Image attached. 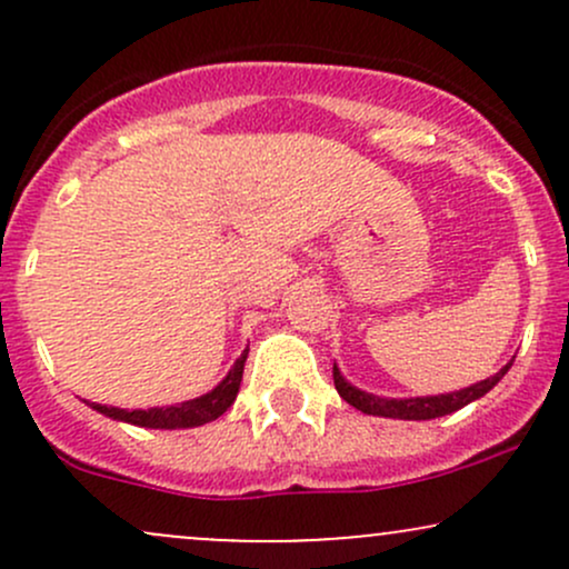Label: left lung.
I'll return each mask as SVG.
<instances>
[{
    "instance_id": "left-lung-1",
    "label": "left lung",
    "mask_w": 569,
    "mask_h": 569,
    "mask_svg": "<svg viewBox=\"0 0 569 569\" xmlns=\"http://www.w3.org/2000/svg\"><path fill=\"white\" fill-rule=\"evenodd\" d=\"M511 363H508V367H502L498 375L489 377V380L476 382V385H471V388L457 390V393H447V396H428V398H380V396H371V393H363V390L352 388L350 382H345V377L339 375L337 367H335V388H337V393L350 403V407L363 411V415L393 417V420H436V417L452 415V411L462 409L466 403H471V401H476V398L489 393V390H492L495 385H498L502 377H506V371L511 369Z\"/></svg>"
}]
</instances>
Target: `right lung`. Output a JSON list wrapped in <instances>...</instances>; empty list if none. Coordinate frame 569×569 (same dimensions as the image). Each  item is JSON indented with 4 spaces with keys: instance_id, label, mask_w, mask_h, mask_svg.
Segmentation results:
<instances>
[{
    "instance_id": "right-lung-1",
    "label": "right lung",
    "mask_w": 569,
    "mask_h": 569,
    "mask_svg": "<svg viewBox=\"0 0 569 569\" xmlns=\"http://www.w3.org/2000/svg\"><path fill=\"white\" fill-rule=\"evenodd\" d=\"M248 350L234 361L230 375L221 380L211 393L192 398V401L176 403V407H162V409H117V407H101V403H90L101 415L112 417V420L130 422V426L141 428H162V430H176V428H194L202 422H211L217 417L224 415L232 407L234 398H238L240 380H243V367H246Z\"/></svg>"
}]
</instances>
